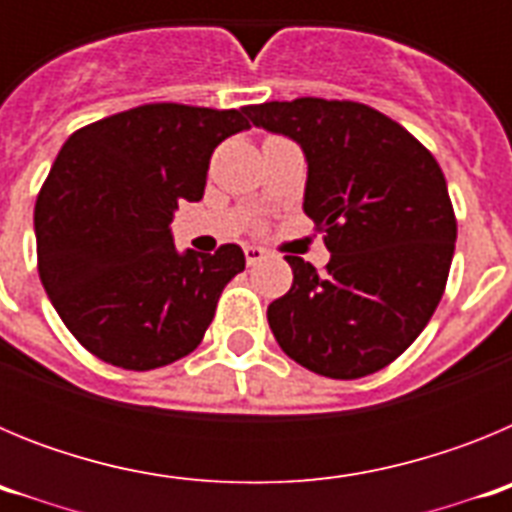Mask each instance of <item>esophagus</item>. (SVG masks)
Here are the masks:
<instances>
[{"label":"esophagus","mask_w":512,"mask_h":512,"mask_svg":"<svg viewBox=\"0 0 512 512\" xmlns=\"http://www.w3.org/2000/svg\"><path fill=\"white\" fill-rule=\"evenodd\" d=\"M243 253H246V264L248 266H256L259 261L266 259V251H264V248H259V246H246V248H243Z\"/></svg>","instance_id":"1"}]
</instances>
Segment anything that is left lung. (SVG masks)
<instances>
[{
    "mask_svg": "<svg viewBox=\"0 0 512 512\" xmlns=\"http://www.w3.org/2000/svg\"><path fill=\"white\" fill-rule=\"evenodd\" d=\"M246 115L302 148V210L330 251L325 271L284 256L295 279L266 310L271 333L323 377L379 372L420 336L449 279L456 217L441 166L359 102L300 97L248 104Z\"/></svg>",
    "mask_w": 512,
    "mask_h": 512,
    "instance_id": "8db88e82",
    "label": "left lung"
}]
</instances>
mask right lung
<instances>
[{
	"mask_svg": "<svg viewBox=\"0 0 512 512\" xmlns=\"http://www.w3.org/2000/svg\"><path fill=\"white\" fill-rule=\"evenodd\" d=\"M241 110L158 102L76 130L35 202L38 271L63 325L97 359L130 372L200 346L241 246L179 253L171 220L200 202L210 156L248 130Z\"/></svg>",
	"mask_w": 512,
	"mask_h": 512,
	"instance_id": "add662e5",
	"label": "right lung"
}]
</instances>
